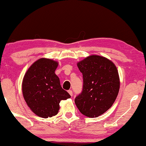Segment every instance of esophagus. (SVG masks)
Here are the masks:
<instances>
[{"instance_id": "esophagus-1", "label": "esophagus", "mask_w": 146, "mask_h": 146, "mask_svg": "<svg viewBox=\"0 0 146 146\" xmlns=\"http://www.w3.org/2000/svg\"><path fill=\"white\" fill-rule=\"evenodd\" d=\"M68 94H69L71 96H73V93H72V90H68Z\"/></svg>"}]
</instances>
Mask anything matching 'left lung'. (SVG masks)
<instances>
[{"label": "left lung", "mask_w": 146, "mask_h": 146, "mask_svg": "<svg viewBox=\"0 0 146 146\" xmlns=\"http://www.w3.org/2000/svg\"><path fill=\"white\" fill-rule=\"evenodd\" d=\"M83 75L82 91L74 99L80 113L98 117L106 112L119 94L120 81L117 67L109 59L91 55L77 64Z\"/></svg>", "instance_id": "8db88e82"}]
</instances>
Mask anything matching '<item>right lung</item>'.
Returning <instances> with one entry per match:
<instances>
[{
  "mask_svg": "<svg viewBox=\"0 0 146 146\" xmlns=\"http://www.w3.org/2000/svg\"><path fill=\"white\" fill-rule=\"evenodd\" d=\"M58 62L42 58L27 70L22 82L25 101L35 115L47 119L57 115L61 100L70 98L54 71Z\"/></svg>",
  "mask_w": 146,
  "mask_h": 146,
  "instance_id": "right-lung-1",
  "label": "right lung"
}]
</instances>
